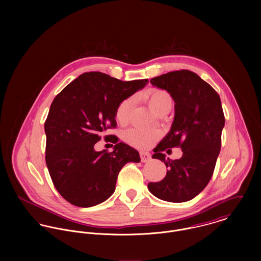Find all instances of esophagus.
Masks as SVG:
<instances>
[{
	"label": "esophagus",
	"mask_w": 261,
	"mask_h": 261,
	"mask_svg": "<svg viewBox=\"0 0 261 261\" xmlns=\"http://www.w3.org/2000/svg\"><path fill=\"white\" fill-rule=\"evenodd\" d=\"M140 156H141V161L143 163L149 162V161H150V159H151V155L149 154V152H147V151H141L140 152Z\"/></svg>",
	"instance_id": "esophagus-1"
}]
</instances>
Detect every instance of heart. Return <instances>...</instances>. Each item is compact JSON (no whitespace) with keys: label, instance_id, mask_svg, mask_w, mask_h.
<instances>
[{"label":"heart","instance_id":"heart-1","mask_svg":"<svg viewBox=\"0 0 261 261\" xmlns=\"http://www.w3.org/2000/svg\"><path fill=\"white\" fill-rule=\"evenodd\" d=\"M145 98L149 108L159 115L170 112L173 107V97L165 89L149 88L145 92ZM136 97L128 96L121 100L115 110V118L120 124H125L130 117L135 107ZM161 133L156 129H142L138 127L127 129L123 135V140L132 147L138 149H149L159 139Z\"/></svg>","mask_w":261,"mask_h":261}]
</instances>
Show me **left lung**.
Here are the masks:
<instances>
[{
    "instance_id": "obj_1",
    "label": "left lung",
    "mask_w": 261,
    "mask_h": 261,
    "mask_svg": "<svg viewBox=\"0 0 261 261\" xmlns=\"http://www.w3.org/2000/svg\"><path fill=\"white\" fill-rule=\"evenodd\" d=\"M150 83L172 95L175 118L152 154L165 163L167 175L148 188L161 200L186 202L201 193L213 176L225 123L220 96L199 75L185 69L153 77ZM173 147L182 149L181 159H165L162 151Z\"/></svg>"
}]
</instances>
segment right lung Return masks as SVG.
<instances>
[{
  "label": "right lung",
  "instance_id": "add662e5",
  "mask_svg": "<svg viewBox=\"0 0 261 261\" xmlns=\"http://www.w3.org/2000/svg\"><path fill=\"white\" fill-rule=\"evenodd\" d=\"M147 83L148 79L121 81L102 72H85L52 101L44 124L45 160L53 185L70 204L86 208L106 201L121 168L141 161L139 151L117 143L116 136H105L106 142L115 144L112 151H96L94 145L103 132L116 127L119 102Z\"/></svg>",
  "mask_w": 261,
  "mask_h": 261
}]
</instances>
